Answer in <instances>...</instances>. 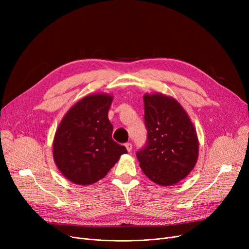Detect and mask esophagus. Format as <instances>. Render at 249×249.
I'll return each mask as SVG.
<instances>
[{
	"label": "esophagus",
	"instance_id": "obj_1",
	"mask_svg": "<svg viewBox=\"0 0 249 249\" xmlns=\"http://www.w3.org/2000/svg\"><path fill=\"white\" fill-rule=\"evenodd\" d=\"M125 147H126V149L130 152L132 150V144L130 142H127V143H125Z\"/></svg>",
	"mask_w": 249,
	"mask_h": 249
}]
</instances>
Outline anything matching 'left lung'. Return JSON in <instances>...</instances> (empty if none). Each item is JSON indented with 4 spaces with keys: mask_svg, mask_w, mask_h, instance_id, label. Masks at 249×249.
I'll use <instances>...</instances> for the list:
<instances>
[{
    "mask_svg": "<svg viewBox=\"0 0 249 249\" xmlns=\"http://www.w3.org/2000/svg\"><path fill=\"white\" fill-rule=\"evenodd\" d=\"M143 100L147 139L136 152L137 160L143 173L155 184L175 185L197 162V133L177 100L162 94H147Z\"/></svg>",
    "mask_w": 249,
    "mask_h": 249,
    "instance_id": "1",
    "label": "left lung"
}]
</instances>
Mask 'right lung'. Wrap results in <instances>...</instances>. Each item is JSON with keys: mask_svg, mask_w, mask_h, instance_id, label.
Wrapping results in <instances>:
<instances>
[{"mask_svg": "<svg viewBox=\"0 0 249 249\" xmlns=\"http://www.w3.org/2000/svg\"><path fill=\"white\" fill-rule=\"evenodd\" d=\"M112 97L87 96L61 120L53 140V159L61 174L76 185H90L108 174L125 146L112 139L108 112Z\"/></svg>", "mask_w": 249, "mask_h": 249, "instance_id": "obj_1", "label": "right lung"}]
</instances>
